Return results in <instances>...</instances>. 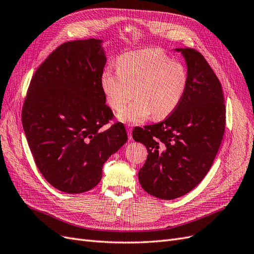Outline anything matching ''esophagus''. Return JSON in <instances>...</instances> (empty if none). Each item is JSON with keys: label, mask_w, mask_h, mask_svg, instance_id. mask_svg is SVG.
Listing matches in <instances>:
<instances>
[{"label": "esophagus", "mask_w": 254, "mask_h": 254, "mask_svg": "<svg viewBox=\"0 0 254 254\" xmlns=\"http://www.w3.org/2000/svg\"><path fill=\"white\" fill-rule=\"evenodd\" d=\"M131 131H132V126L131 125H127V133H128V139L129 140L132 139Z\"/></svg>", "instance_id": "obj_1"}]
</instances>
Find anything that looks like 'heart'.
<instances>
[{
  "instance_id": "heart-1",
  "label": "heart",
  "mask_w": 254,
  "mask_h": 254,
  "mask_svg": "<svg viewBox=\"0 0 254 254\" xmlns=\"http://www.w3.org/2000/svg\"><path fill=\"white\" fill-rule=\"evenodd\" d=\"M117 67V72H103L101 86L113 110L120 111L133 95L137 97L119 114L123 122L140 123L150 114L153 119H163L179 106L187 91L186 65L160 49L123 54Z\"/></svg>"
}]
</instances>
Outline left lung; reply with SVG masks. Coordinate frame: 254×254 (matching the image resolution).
<instances>
[{"instance_id": "8db88e82", "label": "left lung", "mask_w": 254, "mask_h": 254, "mask_svg": "<svg viewBox=\"0 0 254 254\" xmlns=\"http://www.w3.org/2000/svg\"><path fill=\"white\" fill-rule=\"evenodd\" d=\"M188 64L189 82L179 106L158 124L135 127L134 141L148 156L139 181L148 194L164 200L181 197L197 187L213 164L226 128L221 83L194 49H176Z\"/></svg>"}]
</instances>
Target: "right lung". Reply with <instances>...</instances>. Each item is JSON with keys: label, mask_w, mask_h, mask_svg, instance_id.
I'll return each mask as SVG.
<instances>
[{"label": "right lung", "mask_w": 254, "mask_h": 254, "mask_svg": "<svg viewBox=\"0 0 254 254\" xmlns=\"http://www.w3.org/2000/svg\"><path fill=\"white\" fill-rule=\"evenodd\" d=\"M102 40L68 41L53 51L30 80L22 124L35 163L55 189L79 194L97 186L103 165L127 140L106 105Z\"/></svg>", "instance_id": "obj_1"}]
</instances>
